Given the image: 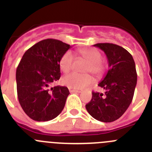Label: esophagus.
<instances>
[{"mask_svg": "<svg viewBox=\"0 0 152 152\" xmlns=\"http://www.w3.org/2000/svg\"><path fill=\"white\" fill-rule=\"evenodd\" d=\"M68 89H69V91L71 93H80V92H81L80 90L73 89V88H68Z\"/></svg>", "mask_w": 152, "mask_h": 152, "instance_id": "1", "label": "esophagus"}]
</instances>
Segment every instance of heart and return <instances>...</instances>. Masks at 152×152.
I'll return each instance as SVG.
<instances>
[{
	"mask_svg": "<svg viewBox=\"0 0 152 152\" xmlns=\"http://www.w3.org/2000/svg\"><path fill=\"white\" fill-rule=\"evenodd\" d=\"M79 56L86 59L88 62L85 68V72H91L96 77H100L103 75L105 67L102 62V56L100 52L95 49H80L78 52ZM74 58L73 54L70 51L64 52L60 59V69L64 73H68L72 70L73 66ZM64 85L68 88L83 89L91 85L94 82V78L89 74L72 73L64 76L61 80Z\"/></svg>",
	"mask_w": 152,
	"mask_h": 152,
	"instance_id": "b5f03b06",
	"label": "heart"
}]
</instances>
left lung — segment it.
Returning <instances> with one entry per match:
<instances>
[{
    "label": "left lung",
    "instance_id": "1",
    "mask_svg": "<svg viewBox=\"0 0 152 152\" xmlns=\"http://www.w3.org/2000/svg\"><path fill=\"white\" fill-rule=\"evenodd\" d=\"M94 46L104 52L110 69L98 86L105 94L92 93V99L86 109L92 117L103 123L119 119L129 107L137 84L133 58L128 51L113 43H97Z\"/></svg>",
    "mask_w": 152,
    "mask_h": 152
}]
</instances>
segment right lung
<instances>
[{
    "instance_id": "obj_1",
    "label": "right lung",
    "mask_w": 152,
    "mask_h": 152,
    "mask_svg": "<svg viewBox=\"0 0 152 152\" xmlns=\"http://www.w3.org/2000/svg\"><path fill=\"white\" fill-rule=\"evenodd\" d=\"M71 48L60 40L47 39L29 48L16 72L18 100L25 113L35 121L57 117L69 94L67 87H50L61 77V56Z\"/></svg>"
}]
</instances>
